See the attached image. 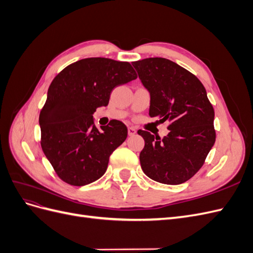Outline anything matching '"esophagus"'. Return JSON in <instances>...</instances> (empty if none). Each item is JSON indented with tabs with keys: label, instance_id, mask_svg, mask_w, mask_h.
Segmentation results:
<instances>
[{
	"label": "esophagus",
	"instance_id": "esophagus-1",
	"mask_svg": "<svg viewBox=\"0 0 253 253\" xmlns=\"http://www.w3.org/2000/svg\"><path fill=\"white\" fill-rule=\"evenodd\" d=\"M127 131H128V135H129V136H133V135L136 134V128L133 127V126H129V127L127 128Z\"/></svg>",
	"mask_w": 253,
	"mask_h": 253
}]
</instances>
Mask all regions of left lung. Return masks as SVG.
<instances>
[{
  "mask_svg": "<svg viewBox=\"0 0 253 253\" xmlns=\"http://www.w3.org/2000/svg\"><path fill=\"white\" fill-rule=\"evenodd\" d=\"M132 64L150 93V117L170 122L163 139L138 131L144 139L141 169L153 180L179 185L201 169L215 142L213 106L196 76L173 61L147 58Z\"/></svg>",
  "mask_w": 253,
  "mask_h": 253,
  "instance_id": "8db88e82",
  "label": "left lung"
}]
</instances>
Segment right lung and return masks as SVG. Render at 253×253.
<instances>
[{
    "mask_svg": "<svg viewBox=\"0 0 253 253\" xmlns=\"http://www.w3.org/2000/svg\"><path fill=\"white\" fill-rule=\"evenodd\" d=\"M136 78L128 62L86 58L66 66L52 80L39 117L41 147L63 181L85 186L105 173L127 128L112 120L99 129L93 114L109 104L115 87Z\"/></svg>",
    "mask_w": 253,
    "mask_h": 253,
    "instance_id": "1",
    "label": "right lung"
}]
</instances>
